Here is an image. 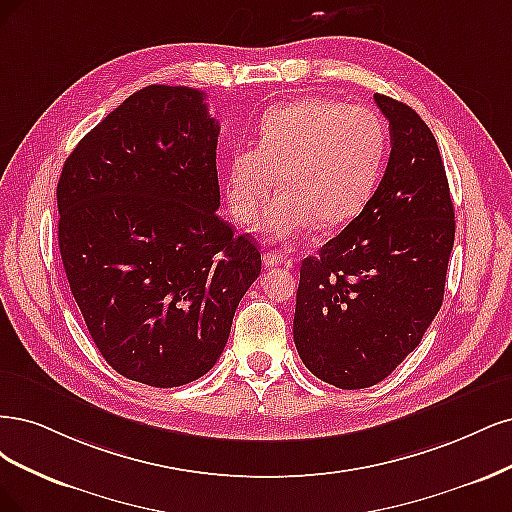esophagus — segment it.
Segmentation results:
<instances>
[{
    "label": "esophagus",
    "instance_id": "esophagus-1",
    "mask_svg": "<svg viewBox=\"0 0 512 512\" xmlns=\"http://www.w3.org/2000/svg\"><path fill=\"white\" fill-rule=\"evenodd\" d=\"M287 257L280 253V251H270V253H263V266L266 268H276L280 263H285Z\"/></svg>",
    "mask_w": 512,
    "mask_h": 512
}]
</instances>
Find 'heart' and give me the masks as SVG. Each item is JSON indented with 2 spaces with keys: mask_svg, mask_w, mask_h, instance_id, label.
I'll return each instance as SVG.
<instances>
[{
  "mask_svg": "<svg viewBox=\"0 0 512 512\" xmlns=\"http://www.w3.org/2000/svg\"><path fill=\"white\" fill-rule=\"evenodd\" d=\"M389 136L368 106L325 97L270 106L255 125L253 148H238L225 168L234 217L249 219L273 184L281 191L251 219V232L289 242L319 223L336 229L366 208L381 178Z\"/></svg>",
  "mask_w": 512,
  "mask_h": 512,
  "instance_id": "b5f03b06",
  "label": "heart"
}]
</instances>
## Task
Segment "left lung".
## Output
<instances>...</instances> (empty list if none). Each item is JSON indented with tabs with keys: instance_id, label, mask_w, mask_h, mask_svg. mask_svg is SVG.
I'll return each mask as SVG.
<instances>
[{
	"instance_id": "obj_1",
	"label": "left lung",
	"mask_w": 512,
	"mask_h": 512,
	"mask_svg": "<svg viewBox=\"0 0 512 512\" xmlns=\"http://www.w3.org/2000/svg\"><path fill=\"white\" fill-rule=\"evenodd\" d=\"M391 153L366 208L300 268L293 340L338 389L381 383L419 346L442 306L455 212L436 138L410 106L374 95Z\"/></svg>"
}]
</instances>
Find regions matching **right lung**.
<instances>
[{"label":"right lung","mask_w":512,"mask_h":512,"mask_svg":"<svg viewBox=\"0 0 512 512\" xmlns=\"http://www.w3.org/2000/svg\"><path fill=\"white\" fill-rule=\"evenodd\" d=\"M217 142L202 91L151 85L63 163L65 276L97 351L129 381L166 389L204 376L261 272L253 238L217 214Z\"/></svg>","instance_id":"1"}]
</instances>
